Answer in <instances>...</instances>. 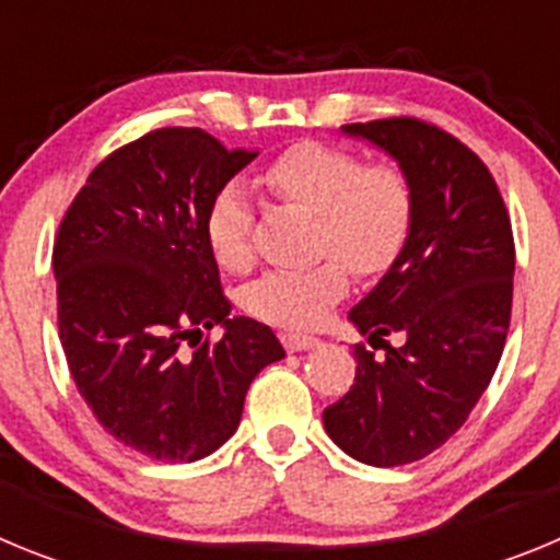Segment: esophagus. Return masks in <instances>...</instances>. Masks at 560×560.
<instances>
[{"mask_svg": "<svg viewBox=\"0 0 560 560\" xmlns=\"http://www.w3.org/2000/svg\"><path fill=\"white\" fill-rule=\"evenodd\" d=\"M280 339H283V345L289 353H303V350H311L319 345V339H316V336H305V334H283Z\"/></svg>", "mask_w": 560, "mask_h": 560, "instance_id": "obj_1", "label": "esophagus"}]
</instances>
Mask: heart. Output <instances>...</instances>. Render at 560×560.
Here are the masks:
<instances>
[{
  "label": "heart",
  "mask_w": 560,
  "mask_h": 560,
  "mask_svg": "<svg viewBox=\"0 0 560 560\" xmlns=\"http://www.w3.org/2000/svg\"><path fill=\"white\" fill-rule=\"evenodd\" d=\"M277 199L319 219V255H336L361 277L384 275L398 260L412 230V187L395 167H368L341 148L300 142L266 167ZM255 205L244 182H226L212 196L205 237L212 257L237 271L252 260ZM348 291L336 260L300 271H266L246 289V308L271 325L314 328Z\"/></svg>",
  "instance_id": "obj_1"
}]
</instances>
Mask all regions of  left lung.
Returning a JSON list of instances; mask_svg holds the SVG:
<instances>
[{
	"label": "left lung",
	"mask_w": 560,
	"mask_h": 560,
	"mask_svg": "<svg viewBox=\"0 0 560 560\" xmlns=\"http://www.w3.org/2000/svg\"><path fill=\"white\" fill-rule=\"evenodd\" d=\"M341 133L384 151L412 187L398 260L348 314L350 393L323 412L328 438L359 463L423 459L465 423L491 384L511 325L516 249L499 187L471 148L415 117L350 122ZM405 339L389 349L383 336Z\"/></svg>",
	"instance_id": "1"
}]
</instances>
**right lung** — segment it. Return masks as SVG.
Here are the masks:
<instances>
[{
	"label": "right lung",
	"mask_w": 560,
	"mask_h": 560,
	"mask_svg": "<svg viewBox=\"0 0 560 560\" xmlns=\"http://www.w3.org/2000/svg\"><path fill=\"white\" fill-rule=\"evenodd\" d=\"M257 151L160 128L89 173L58 230L52 271L69 373L112 438L192 463L235 434L255 375L285 355L269 325L230 316L205 237L212 196ZM221 327L192 357L180 341Z\"/></svg>",
	"instance_id": "right-lung-1"
}]
</instances>
